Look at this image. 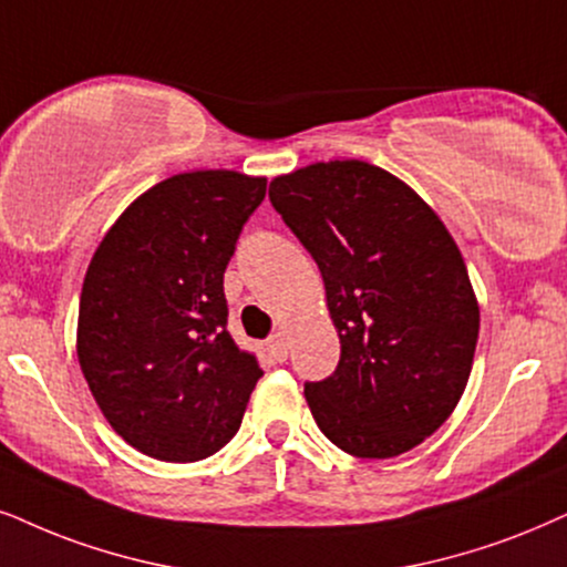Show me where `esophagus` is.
<instances>
[{"label": "esophagus", "instance_id": "obj_1", "mask_svg": "<svg viewBox=\"0 0 567 567\" xmlns=\"http://www.w3.org/2000/svg\"><path fill=\"white\" fill-rule=\"evenodd\" d=\"M267 350L271 353V358H277V361H285L288 358V350H290V340L285 332H277L271 340L267 342Z\"/></svg>", "mask_w": 567, "mask_h": 567}]
</instances>
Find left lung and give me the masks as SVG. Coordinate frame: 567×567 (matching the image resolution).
Wrapping results in <instances>:
<instances>
[{
    "mask_svg": "<svg viewBox=\"0 0 567 567\" xmlns=\"http://www.w3.org/2000/svg\"><path fill=\"white\" fill-rule=\"evenodd\" d=\"M271 206L324 279L340 363L306 384L313 421L355 457H395L434 434L463 398L478 300L432 206L377 164L317 162L277 175Z\"/></svg>",
    "mask_w": 567,
    "mask_h": 567,
    "instance_id": "obj_1",
    "label": "left lung"
}]
</instances>
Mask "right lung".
Here are the masks:
<instances>
[{"instance_id": "right-lung-1", "label": "right lung", "mask_w": 567, "mask_h": 567, "mask_svg": "<svg viewBox=\"0 0 567 567\" xmlns=\"http://www.w3.org/2000/svg\"><path fill=\"white\" fill-rule=\"evenodd\" d=\"M267 177L193 169L141 193L93 250L75 350L99 411L131 447L167 463L238 434L264 374L227 332L225 269Z\"/></svg>"}]
</instances>
